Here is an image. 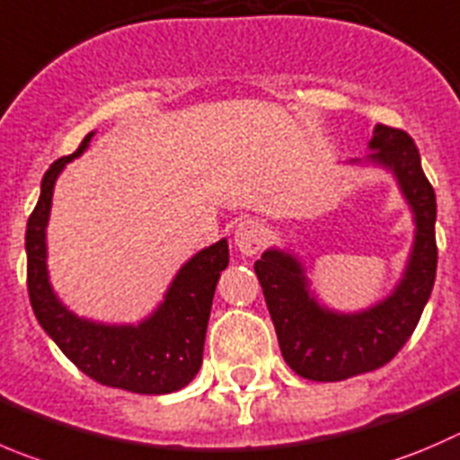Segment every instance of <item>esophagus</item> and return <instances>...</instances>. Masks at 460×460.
Returning <instances> with one entry per match:
<instances>
[{
	"label": "esophagus",
	"instance_id": "34e87169",
	"mask_svg": "<svg viewBox=\"0 0 460 460\" xmlns=\"http://www.w3.org/2000/svg\"><path fill=\"white\" fill-rule=\"evenodd\" d=\"M266 242V227L255 218H246L239 223L233 233V243L243 257H252L261 251Z\"/></svg>",
	"mask_w": 460,
	"mask_h": 460
}]
</instances>
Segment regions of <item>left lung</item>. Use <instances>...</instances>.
<instances>
[{
	"instance_id": "8db88e82",
	"label": "left lung",
	"mask_w": 460,
	"mask_h": 460,
	"mask_svg": "<svg viewBox=\"0 0 460 460\" xmlns=\"http://www.w3.org/2000/svg\"><path fill=\"white\" fill-rule=\"evenodd\" d=\"M368 148V160L397 178L415 221L409 264L391 296L364 312H332L309 293L298 257L269 248L255 261L284 361L312 382H343L386 366L411 339L434 288L436 194L422 172L418 146L404 130L377 124Z\"/></svg>"
}]
</instances>
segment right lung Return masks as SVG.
<instances>
[{
  "instance_id": "right-lung-1",
  "label": "right lung",
  "mask_w": 460,
  "mask_h": 460,
  "mask_svg": "<svg viewBox=\"0 0 460 460\" xmlns=\"http://www.w3.org/2000/svg\"><path fill=\"white\" fill-rule=\"evenodd\" d=\"M90 133L72 155L58 157L47 169L40 199L26 223V284L33 314L42 330L78 370L103 386L139 395L181 391L203 364L205 332L214 288L227 266V242L196 252L173 278L160 307L139 325H103L69 312L49 284L45 230L58 173L81 155Z\"/></svg>"
}]
</instances>
